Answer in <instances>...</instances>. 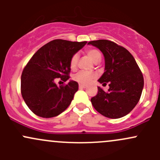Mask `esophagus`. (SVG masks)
I'll return each instance as SVG.
<instances>
[{"label":"esophagus","instance_id":"1","mask_svg":"<svg viewBox=\"0 0 160 160\" xmlns=\"http://www.w3.org/2000/svg\"><path fill=\"white\" fill-rule=\"evenodd\" d=\"M79 88H80V89H83V88H86V86H85V85H83V84H80L79 85Z\"/></svg>","mask_w":160,"mask_h":160}]
</instances>
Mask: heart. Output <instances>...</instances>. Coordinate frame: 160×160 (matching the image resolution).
Here are the masks:
<instances>
[{
    "label": "heart",
    "instance_id": "obj_1",
    "mask_svg": "<svg viewBox=\"0 0 160 160\" xmlns=\"http://www.w3.org/2000/svg\"><path fill=\"white\" fill-rule=\"evenodd\" d=\"M87 54L89 56L90 59L95 63H98L101 60V54L98 50L95 49H89L87 50ZM78 62V55L73 54L70 59V67L72 70H75L77 67ZM97 75L94 72H86V71H80L73 76V80L79 83L80 84H88L92 80L96 78Z\"/></svg>",
    "mask_w": 160,
    "mask_h": 160
}]
</instances>
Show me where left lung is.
Wrapping results in <instances>:
<instances>
[{"mask_svg":"<svg viewBox=\"0 0 160 160\" xmlns=\"http://www.w3.org/2000/svg\"><path fill=\"white\" fill-rule=\"evenodd\" d=\"M104 54L105 72L98 81L108 83L104 91L98 88L96 96L90 99L98 112L110 118H119L128 114L138 104L144 86L142 71L132 55L123 46L105 39L88 42Z\"/></svg>","mask_w":160,"mask_h":160,"instance_id":"obj_1","label":"left lung"}]
</instances>
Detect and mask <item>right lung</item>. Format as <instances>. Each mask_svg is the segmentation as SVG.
Returning <instances> with one entry per match:
<instances>
[{
  "mask_svg": "<svg viewBox=\"0 0 160 160\" xmlns=\"http://www.w3.org/2000/svg\"><path fill=\"white\" fill-rule=\"evenodd\" d=\"M87 42L55 39L40 48L22 71L21 93L32 112L42 118H52L63 112L78 90L76 81L58 87L56 78H70L71 56Z\"/></svg>",
  "mask_w": 160,
  "mask_h": 160,
  "instance_id": "add662e5",
  "label": "right lung"
}]
</instances>
